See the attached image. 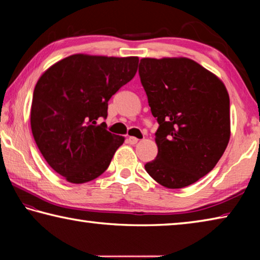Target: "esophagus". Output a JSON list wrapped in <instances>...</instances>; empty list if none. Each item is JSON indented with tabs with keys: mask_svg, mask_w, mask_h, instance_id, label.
I'll list each match as a JSON object with an SVG mask.
<instances>
[{
	"mask_svg": "<svg viewBox=\"0 0 260 260\" xmlns=\"http://www.w3.org/2000/svg\"><path fill=\"white\" fill-rule=\"evenodd\" d=\"M128 142H129L131 144H135V143L139 142V139L134 138V136H129V138H128Z\"/></svg>",
	"mask_w": 260,
	"mask_h": 260,
	"instance_id": "obj_1",
	"label": "esophagus"
}]
</instances>
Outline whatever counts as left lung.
I'll return each mask as SVG.
<instances>
[{
	"label": "left lung",
	"mask_w": 260,
	"mask_h": 260,
	"mask_svg": "<svg viewBox=\"0 0 260 260\" xmlns=\"http://www.w3.org/2000/svg\"><path fill=\"white\" fill-rule=\"evenodd\" d=\"M139 74L156 132L157 157L144 167L170 189L187 187L208 174L231 138L230 95L223 82L186 57L142 58Z\"/></svg>",
	"instance_id": "left-lung-1"
}]
</instances>
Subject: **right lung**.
<instances>
[{
	"instance_id": "1",
	"label": "right lung",
	"mask_w": 260,
	"mask_h": 260,
	"mask_svg": "<svg viewBox=\"0 0 260 260\" xmlns=\"http://www.w3.org/2000/svg\"><path fill=\"white\" fill-rule=\"evenodd\" d=\"M139 57L76 54L43 72L34 88L30 128L55 172L71 183L100 177L125 138L111 134L100 118L108 102L138 71Z\"/></svg>"
}]
</instances>
